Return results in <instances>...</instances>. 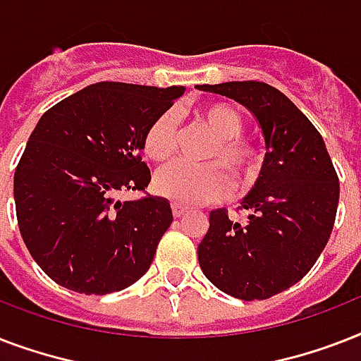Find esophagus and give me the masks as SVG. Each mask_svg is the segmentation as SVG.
Instances as JSON below:
<instances>
[{"instance_id":"34e87169","label":"esophagus","mask_w":361,"mask_h":361,"mask_svg":"<svg viewBox=\"0 0 361 361\" xmlns=\"http://www.w3.org/2000/svg\"><path fill=\"white\" fill-rule=\"evenodd\" d=\"M185 212L187 208H183V206H180V204H172V215H174V217H181Z\"/></svg>"}]
</instances>
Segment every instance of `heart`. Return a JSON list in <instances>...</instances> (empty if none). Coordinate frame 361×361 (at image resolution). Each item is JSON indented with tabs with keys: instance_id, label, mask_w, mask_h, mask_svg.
Listing matches in <instances>:
<instances>
[{
	"instance_id": "obj_1",
	"label": "heart",
	"mask_w": 361,
	"mask_h": 361,
	"mask_svg": "<svg viewBox=\"0 0 361 361\" xmlns=\"http://www.w3.org/2000/svg\"><path fill=\"white\" fill-rule=\"evenodd\" d=\"M206 123L217 133L206 157L209 163L174 161L159 170L153 187L161 197L174 204L198 206L219 200L228 195L232 180L231 169L240 180L252 176L258 169V153L251 142L243 138L245 121L231 104H209L202 110ZM178 114L174 109L163 110L147 125L142 147L153 161H164L174 155L178 147Z\"/></svg>"
}]
</instances>
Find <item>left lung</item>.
I'll return each mask as SVG.
<instances>
[{"mask_svg":"<svg viewBox=\"0 0 361 361\" xmlns=\"http://www.w3.org/2000/svg\"><path fill=\"white\" fill-rule=\"evenodd\" d=\"M202 92L234 99L262 127L266 157L252 191L241 200L247 223L225 208L209 214L198 264L219 290L251 302L290 288L313 268L330 240L339 178L322 136L307 116L269 84H202Z\"/></svg>","mask_w":361,"mask_h":361,"instance_id":"obj_1","label":"left lung"}]
</instances>
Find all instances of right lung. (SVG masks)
Returning <instances> with one entry per match:
<instances>
[{
  "label": "right lung",
  "instance_id": "1",
  "mask_svg": "<svg viewBox=\"0 0 361 361\" xmlns=\"http://www.w3.org/2000/svg\"><path fill=\"white\" fill-rule=\"evenodd\" d=\"M181 93L99 82L42 114L14 170V202L27 251L58 285L103 296L149 269L172 223L170 204L121 202L118 192L147 187L144 133Z\"/></svg>",
  "mask_w": 361,
  "mask_h": 361
}]
</instances>
